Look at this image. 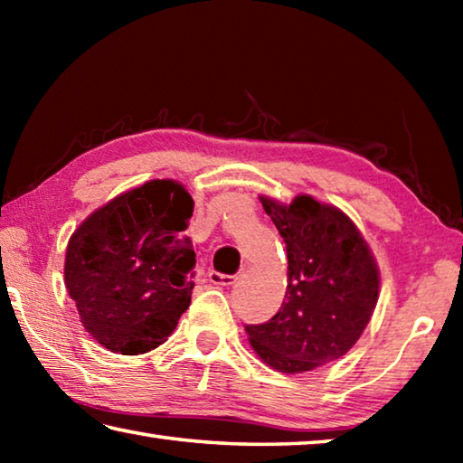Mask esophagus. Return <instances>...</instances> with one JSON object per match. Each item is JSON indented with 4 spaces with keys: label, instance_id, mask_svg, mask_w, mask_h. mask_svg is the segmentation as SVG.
Wrapping results in <instances>:
<instances>
[{
    "label": "esophagus",
    "instance_id": "34e87169",
    "mask_svg": "<svg viewBox=\"0 0 463 463\" xmlns=\"http://www.w3.org/2000/svg\"><path fill=\"white\" fill-rule=\"evenodd\" d=\"M210 284L214 286H232L237 281V276H229V273H218V271H210L208 273Z\"/></svg>",
    "mask_w": 463,
    "mask_h": 463
}]
</instances>
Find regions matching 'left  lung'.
<instances>
[{
  "label": "left lung",
  "mask_w": 463,
  "mask_h": 463,
  "mask_svg": "<svg viewBox=\"0 0 463 463\" xmlns=\"http://www.w3.org/2000/svg\"><path fill=\"white\" fill-rule=\"evenodd\" d=\"M261 203L286 242L288 289L276 317L245 326L249 341L273 370L310 372L343 357L364 333L378 302V268L341 210L310 195Z\"/></svg>",
  "instance_id": "8db88e82"
}]
</instances>
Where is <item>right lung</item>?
<instances>
[{"mask_svg": "<svg viewBox=\"0 0 463 463\" xmlns=\"http://www.w3.org/2000/svg\"><path fill=\"white\" fill-rule=\"evenodd\" d=\"M192 213L184 185L153 179L73 232L65 286L83 326L106 349L146 354L174 333L192 302L195 253L184 239Z\"/></svg>", "mask_w": 463, "mask_h": 463, "instance_id": "obj_1", "label": "right lung"}]
</instances>
